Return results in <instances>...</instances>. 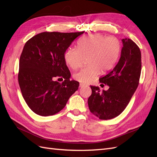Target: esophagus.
Here are the masks:
<instances>
[{"label": "esophagus", "instance_id": "esophagus-1", "mask_svg": "<svg viewBox=\"0 0 157 157\" xmlns=\"http://www.w3.org/2000/svg\"><path fill=\"white\" fill-rule=\"evenodd\" d=\"M86 86H88L87 84H82V83H80V87H81V88H82V87H86Z\"/></svg>", "mask_w": 157, "mask_h": 157}]
</instances>
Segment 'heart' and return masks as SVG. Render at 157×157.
I'll list each match as a JSON object with an SVG mask.
<instances>
[{
	"mask_svg": "<svg viewBox=\"0 0 157 157\" xmlns=\"http://www.w3.org/2000/svg\"><path fill=\"white\" fill-rule=\"evenodd\" d=\"M78 48H69L65 51L64 58L71 68L81 67L86 58L88 67L74 74V78L82 83H89L101 72L105 73L113 68L119 58L122 45L115 36L96 33L82 38L78 42Z\"/></svg>",
	"mask_w": 157,
	"mask_h": 157,
	"instance_id": "heart-1",
	"label": "heart"
}]
</instances>
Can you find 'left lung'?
Returning <instances> with one entry per match:
<instances>
[{"label":"left lung","instance_id":"8db88e82","mask_svg":"<svg viewBox=\"0 0 157 157\" xmlns=\"http://www.w3.org/2000/svg\"><path fill=\"white\" fill-rule=\"evenodd\" d=\"M123 47L118 62L99 82L109 86L100 91L91 86L92 94L88 99L90 111L99 119L108 120L118 116L124 110L139 85L141 71L140 48L130 39L122 40Z\"/></svg>","mask_w":157,"mask_h":157}]
</instances>
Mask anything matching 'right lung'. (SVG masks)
Instances as JSON below:
<instances>
[{
    "instance_id": "right-lung-1",
    "label": "right lung",
    "mask_w": 157,
    "mask_h": 157,
    "mask_svg": "<svg viewBox=\"0 0 157 157\" xmlns=\"http://www.w3.org/2000/svg\"><path fill=\"white\" fill-rule=\"evenodd\" d=\"M84 33H40L23 47L18 82L27 105L37 115L47 117L59 113L78 90L79 82L70 80L64 54L76 38ZM58 78H64V81L56 82Z\"/></svg>"
}]
</instances>
